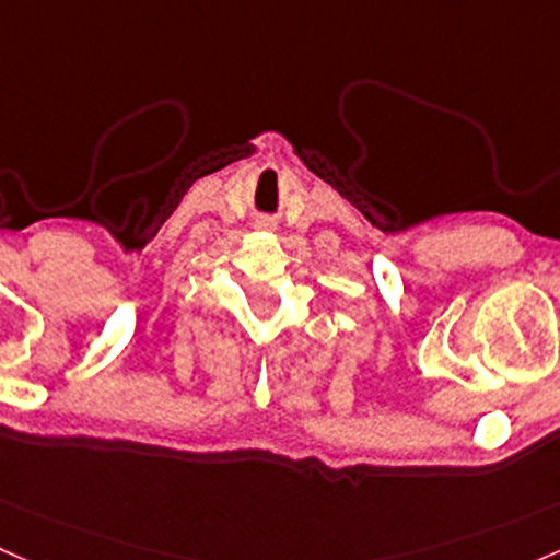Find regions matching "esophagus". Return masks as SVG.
I'll list each match as a JSON object with an SVG mask.
<instances>
[{
    "mask_svg": "<svg viewBox=\"0 0 560 560\" xmlns=\"http://www.w3.org/2000/svg\"><path fill=\"white\" fill-rule=\"evenodd\" d=\"M257 229H260V231H273L276 223H273V220L262 218V220H257Z\"/></svg>",
    "mask_w": 560,
    "mask_h": 560,
    "instance_id": "34e87169",
    "label": "esophagus"
}]
</instances>
